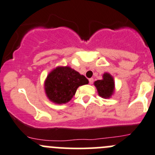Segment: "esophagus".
I'll return each mask as SVG.
<instances>
[{
  "label": "esophagus",
  "mask_w": 155,
  "mask_h": 155,
  "mask_svg": "<svg viewBox=\"0 0 155 155\" xmlns=\"http://www.w3.org/2000/svg\"><path fill=\"white\" fill-rule=\"evenodd\" d=\"M88 81H89V84H92L94 82V79H93V78H91V79H88Z\"/></svg>",
  "instance_id": "obj_1"
}]
</instances>
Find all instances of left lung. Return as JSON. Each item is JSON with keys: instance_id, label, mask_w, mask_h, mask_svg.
Listing matches in <instances>:
<instances>
[{"instance_id": "left-lung-1", "label": "left lung", "mask_w": 155, "mask_h": 155, "mask_svg": "<svg viewBox=\"0 0 155 155\" xmlns=\"http://www.w3.org/2000/svg\"><path fill=\"white\" fill-rule=\"evenodd\" d=\"M99 95L104 98H110L114 92V80L110 74L104 73L103 79L94 83Z\"/></svg>"}]
</instances>
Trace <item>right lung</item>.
<instances>
[{
    "label": "right lung",
    "instance_id": "obj_1",
    "mask_svg": "<svg viewBox=\"0 0 155 155\" xmlns=\"http://www.w3.org/2000/svg\"><path fill=\"white\" fill-rule=\"evenodd\" d=\"M88 80L70 67H58L54 69L45 82L47 97L58 104L70 101L81 85H86Z\"/></svg>",
    "mask_w": 155,
    "mask_h": 155
}]
</instances>
